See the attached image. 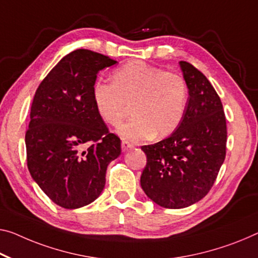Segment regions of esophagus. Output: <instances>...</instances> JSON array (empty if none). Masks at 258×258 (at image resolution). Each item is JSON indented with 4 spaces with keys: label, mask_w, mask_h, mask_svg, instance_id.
Returning <instances> with one entry per match:
<instances>
[{
    "label": "esophagus",
    "mask_w": 258,
    "mask_h": 258,
    "mask_svg": "<svg viewBox=\"0 0 258 258\" xmlns=\"http://www.w3.org/2000/svg\"><path fill=\"white\" fill-rule=\"evenodd\" d=\"M121 146H122V151H123V152H126V151H128V150L134 148V145L132 144V143H129V142H126V141H122Z\"/></svg>",
    "instance_id": "obj_1"
}]
</instances>
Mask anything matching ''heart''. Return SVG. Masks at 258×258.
Returning <instances> with one entry per match:
<instances>
[{"instance_id":"heart-1","label":"heart","mask_w":258,"mask_h":258,"mask_svg":"<svg viewBox=\"0 0 258 258\" xmlns=\"http://www.w3.org/2000/svg\"><path fill=\"white\" fill-rule=\"evenodd\" d=\"M112 82L93 85V101L99 116L112 126L124 121L132 106L134 118L118 129L123 140L141 142L168 136L183 118L189 89L180 74L129 62L114 71Z\"/></svg>"}]
</instances>
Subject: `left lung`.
Here are the masks:
<instances>
[{
  "label": "left lung",
  "instance_id": "left-lung-1",
  "mask_svg": "<svg viewBox=\"0 0 258 258\" xmlns=\"http://www.w3.org/2000/svg\"><path fill=\"white\" fill-rule=\"evenodd\" d=\"M189 89L184 115L175 132L142 146L146 166L141 185L150 200L166 209L201 201L212 188L226 156L227 128L223 104L208 78L180 61Z\"/></svg>",
  "mask_w": 258,
  "mask_h": 258
}]
</instances>
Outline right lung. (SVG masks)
Masks as SVG:
<instances>
[{
    "instance_id": "right-lung-1",
    "label": "right lung",
    "mask_w": 258,
    "mask_h": 258,
    "mask_svg": "<svg viewBox=\"0 0 258 258\" xmlns=\"http://www.w3.org/2000/svg\"><path fill=\"white\" fill-rule=\"evenodd\" d=\"M116 61L89 49L66 55L35 91L25 134L27 168L55 204L78 209L97 200L121 141L99 116L93 85Z\"/></svg>"
}]
</instances>
